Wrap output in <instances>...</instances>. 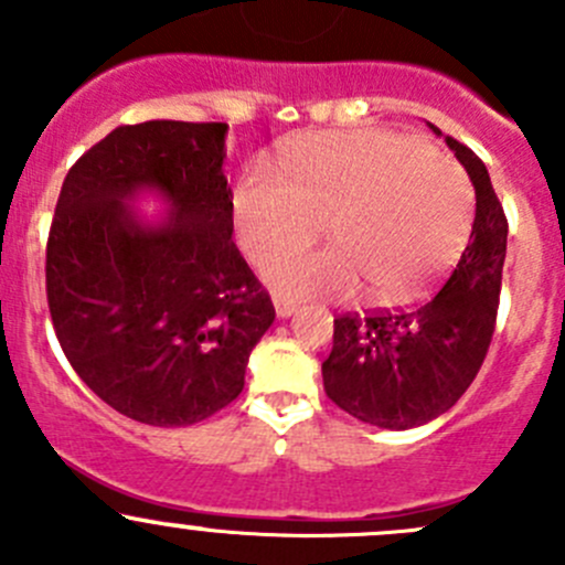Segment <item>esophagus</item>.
Returning <instances> with one entry per match:
<instances>
[{"label":"esophagus","instance_id":"1","mask_svg":"<svg viewBox=\"0 0 565 565\" xmlns=\"http://www.w3.org/2000/svg\"><path fill=\"white\" fill-rule=\"evenodd\" d=\"M273 309H276L278 319H287V317L295 315V309H298V306H295L292 300H287V298H273Z\"/></svg>","mask_w":565,"mask_h":565}]
</instances>
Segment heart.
Wrapping results in <instances>:
<instances>
[{
    "instance_id": "obj_1",
    "label": "heart",
    "mask_w": 565,
    "mask_h": 565,
    "mask_svg": "<svg viewBox=\"0 0 565 565\" xmlns=\"http://www.w3.org/2000/svg\"><path fill=\"white\" fill-rule=\"evenodd\" d=\"M289 177L259 163L235 191V230L267 287L289 300L413 298L465 248L472 188L451 158L383 130L303 141ZM324 220L333 247L296 252ZM279 259L276 260L275 256Z\"/></svg>"
}]
</instances>
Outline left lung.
<instances>
[{
	"mask_svg": "<svg viewBox=\"0 0 565 565\" xmlns=\"http://www.w3.org/2000/svg\"><path fill=\"white\" fill-rule=\"evenodd\" d=\"M446 145L476 188V221L459 265L440 292L413 309L335 319L322 363L324 393L380 429H413L448 413L476 380L494 333L509 224L481 158L451 136Z\"/></svg>",
	"mask_w": 565,
	"mask_h": 565,
	"instance_id": "8db88e82",
	"label": "left lung"
}]
</instances>
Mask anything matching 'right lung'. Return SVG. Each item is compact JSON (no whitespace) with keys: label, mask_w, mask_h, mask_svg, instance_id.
<instances>
[{"label":"right lung","mask_w":565,"mask_h":565,"mask_svg":"<svg viewBox=\"0 0 565 565\" xmlns=\"http://www.w3.org/2000/svg\"><path fill=\"white\" fill-rule=\"evenodd\" d=\"M224 122L114 128L62 182L45 292L89 391L150 426H191L241 396L276 311L232 243ZM152 195L167 216L132 207Z\"/></svg>","instance_id":"obj_1"}]
</instances>
